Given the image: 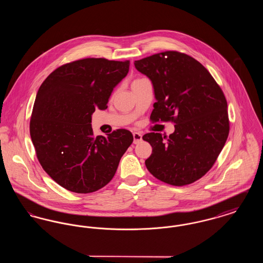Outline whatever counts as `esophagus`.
Listing matches in <instances>:
<instances>
[{"mask_svg": "<svg viewBox=\"0 0 263 263\" xmlns=\"http://www.w3.org/2000/svg\"><path fill=\"white\" fill-rule=\"evenodd\" d=\"M133 138H134V144H138L139 142L142 141V134L138 133V132H134L133 133Z\"/></svg>", "mask_w": 263, "mask_h": 263, "instance_id": "34e87169", "label": "esophagus"}]
</instances>
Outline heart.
I'll return each mask as SVG.
<instances>
[{"mask_svg":"<svg viewBox=\"0 0 263 263\" xmlns=\"http://www.w3.org/2000/svg\"><path fill=\"white\" fill-rule=\"evenodd\" d=\"M139 80H141V79H138V80H136V81H139Z\"/></svg>","mask_w":263,"mask_h":263,"instance_id":"obj_1","label":"heart"}]
</instances>
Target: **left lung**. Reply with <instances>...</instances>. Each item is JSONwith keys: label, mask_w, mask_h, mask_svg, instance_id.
Masks as SVG:
<instances>
[{"label": "left lung", "mask_w": 263, "mask_h": 263, "mask_svg": "<svg viewBox=\"0 0 263 263\" xmlns=\"http://www.w3.org/2000/svg\"><path fill=\"white\" fill-rule=\"evenodd\" d=\"M153 84L152 122L172 121L168 137L143 136L153 151L145 161L156 178L183 186L206 175L225 146L230 131L227 100L208 70L184 53L165 51L134 62Z\"/></svg>", "instance_id": "left-lung-1"}]
</instances>
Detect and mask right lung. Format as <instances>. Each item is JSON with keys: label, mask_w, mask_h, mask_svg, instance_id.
Here are the masks:
<instances>
[{"label": "right lung", "mask_w": 263, "mask_h": 263, "mask_svg": "<svg viewBox=\"0 0 263 263\" xmlns=\"http://www.w3.org/2000/svg\"><path fill=\"white\" fill-rule=\"evenodd\" d=\"M130 61L86 58L54 70L38 89L29 132L38 162L59 185L76 193L105 186L133 142L126 129L95 136L91 114L106 109Z\"/></svg>", "instance_id": "obj_1"}]
</instances>
